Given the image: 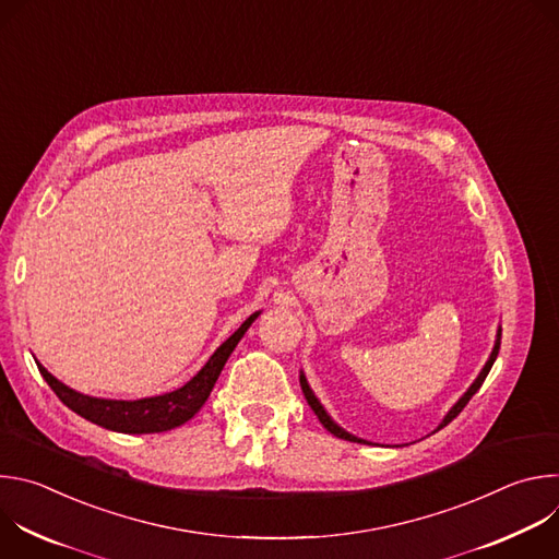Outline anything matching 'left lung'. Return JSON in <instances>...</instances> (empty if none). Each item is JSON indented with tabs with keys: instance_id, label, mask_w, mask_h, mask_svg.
I'll use <instances>...</instances> for the list:
<instances>
[{
	"instance_id": "obj_1",
	"label": "left lung",
	"mask_w": 559,
	"mask_h": 559,
	"mask_svg": "<svg viewBox=\"0 0 559 559\" xmlns=\"http://www.w3.org/2000/svg\"><path fill=\"white\" fill-rule=\"evenodd\" d=\"M500 338H502V330L498 332V341H496V347H493V352H491V358L487 360V365H485V369L480 371V376L475 378V382L468 386V391L460 397V401L453 405V409L444 416V420H442V425L438 427V429H442V427H447L464 407H466V403L471 401L473 397V393L483 386V382H485V378L489 376V371H491V367H493V362H496V358H498V352H500ZM300 386H302V393H305V401H307V405L311 407V412L318 416V420H321V425L330 431V433H334L336 438H343V440H349V442H365V440H360V438H356V436H352V433H347V431H343L330 416H328V412L321 407V403H318V397L311 393V389H309V384H307V380H305V376H300ZM369 444V442H367Z\"/></svg>"
}]
</instances>
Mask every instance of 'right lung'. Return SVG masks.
Returning <instances> with one entry per match:
<instances>
[{"mask_svg":"<svg viewBox=\"0 0 559 559\" xmlns=\"http://www.w3.org/2000/svg\"><path fill=\"white\" fill-rule=\"evenodd\" d=\"M257 316L259 313H252L248 321L212 354L205 367L190 382H186L177 391L143 397V401H104V397H91L66 386L41 365L37 367L48 386L57 393L59 401L82 418L121 433H162L188 423L205 405L223 365L227 362L229 354L234 352L238 341L243 338Z\"/></svg>","mask_w":559,"mask_h":559,"instance_id":"1","label":"right lung"}]
</instances>
